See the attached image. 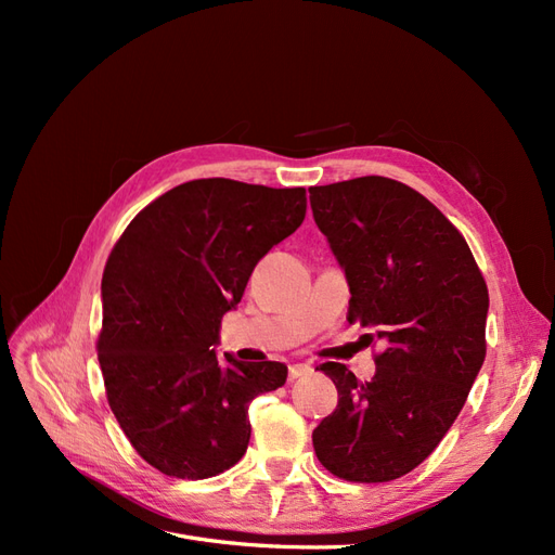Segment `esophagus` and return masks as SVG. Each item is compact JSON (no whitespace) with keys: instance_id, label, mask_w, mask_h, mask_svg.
Instances as JSON below:
<instances>
[{"instance_id":"obj_1","label":"esophagus","mask_w":555,"mask_h":555,"mask_svg":"<svg viewBox=\"0 0 555 555\" xmlns=\"http://www.w3.org/2000/svg\"><path fill=\"white\" fill-rule=\"evenodd\" d=\"M308 375H312V365H308V363H296L289 367V382L308 377Z\"/></svg>"}]
</instances>
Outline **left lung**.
Returning <instances> with one entry per match:
<instances>
[{"label":"left lung","mask_w":555,"mask_h":555,"mask_svg":"<svg viewBox=\"0 0 555 555\" xmlns=\"http://www.w3.org/2000/svg\"><path fill=\"white\" fill-rule=\"evenodd\" d=\"M319 231L349 282L347 322L382 340L361 382L322 363L338 408L312 433L331 475L391 481L424 463L456 422L486 357L489 289L461 231L398 180L363 176L310 188Z\"/></svg>","instance_id":"obj_1"}]
</instances>
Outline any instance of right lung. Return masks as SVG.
<instances>
[{
    "label": "right lung",
    "mask_w": 555,
    "mask_h": 555,
    "mask_svg": "<svg viewBox=\"0 0 555 555\" xmlns=\"http://www.w3.org/2000/svg\"><path fill=\"white\" fill-rule=\"evenodd\" d=\"M306 208L304 188L192 180L145 206L113 245L99 365L117 424L162 475L208 479L236 465L249 402L287 382L284 363H220L212 347L259 259Z\"/></svg>",
    "instance_id": "right-lung-1"
}]
</instances>
